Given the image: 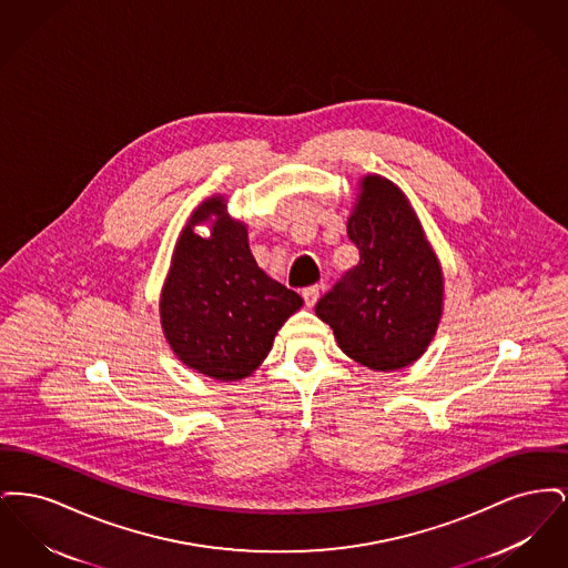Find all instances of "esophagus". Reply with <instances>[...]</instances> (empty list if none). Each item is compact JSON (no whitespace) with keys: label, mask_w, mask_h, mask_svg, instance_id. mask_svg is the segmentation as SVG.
I'll return each mask as SVG.
<instances>
[{"label":"esophagus","mask_w":568,"mask_h":568,"mask_svg":"<svg viewBox=\"0 0 568 568\" xmlns=\"http://www.w3.org/2000/svg\"><path fill=\"white\" fill-rule=\"evenodd\" d=\"M302 297H304V304H306L308 308L315 306V302H317V297H320V285H311V287L302 290Z\"/></svg>","instance_id":"esophagus-1"}]
</instances>
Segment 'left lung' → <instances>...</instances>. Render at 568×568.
Wrapping results in <instances>:
<instances>
[{"label": "left lung", "mask_w": 568, "mask_h": 568, "mask_svg": "<svg viewBox=\"0 0 568 568\" xmlns=\"http://www.w3.org/2000/svg\"><path fill=\"white\" fill-rule=\"evenodd\" d=\"M353 266L315 313L343 352L373 371H398L428 349L443 315V272L405 193L368 174L347 221Z\"/></svg>", "instance_id": "obj_1"}]
</instances>
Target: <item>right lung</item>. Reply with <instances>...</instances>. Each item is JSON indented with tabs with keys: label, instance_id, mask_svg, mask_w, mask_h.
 Segmentation results:
<instances>
[{
	"label": "right lung",
	"instance_id": "obj_1",
	"mask_svg": "<svg viewBox=\"0 0 568 568\" xmlns=\"http://www.w3.org/2000/svg\"><path fill=\"white\" fill-rule=\"evenodd\" d=\"M209 220L212 236L202 240L192 227ZM300 306L294 290L257 266L246 225L227 215L223 195L204 200L191 213L160 302L163 336L185 366L219 381L248 377Z\"/></svg>",
	"mask_w": 568,
	"mask_h": 568
}]
</instances>
